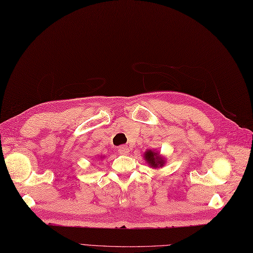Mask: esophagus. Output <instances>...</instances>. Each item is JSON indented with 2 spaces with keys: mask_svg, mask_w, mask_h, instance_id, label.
Returning <instances> with one entry per match:
<instances>
[{
  "mask_svg": "<svg viewBox=\"0 0 253 253\" xmlns=\"http://www.w3.org/2000/svg\"><path fill=\"white\" fill-rule=\"evenodd\" d=\"M119 153L121 155H128L129 154V147L127 145H121L119 147Z\"/></svg>",
  "mask_w": 253,
  "mask_h": 253,
  "instance_id": "obj_1",
  "label": "esophagus"
}]
</instances>
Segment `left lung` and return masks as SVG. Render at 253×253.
I'll use <instances>...</instances> for the list:
<instances>
[{
	"mask_svg": "<svg viewBox=\"0 0 253 253\" xmlns=\"http://www.w3.org/2000/svg\"><path fill=\"white\" fill-rule=\"evenodd\" d=\"M144 160L147 163V165L150 166L152 169H158V168H163L166 165V161L167 159L161 156L159 154V152L157 151H152V150H147L144 155Z\"/></svg>",
	"mask_w": 253,
	"mask_h": 253,
	"instance_id": "left-lung-1",
	"label": "left lung"
}]
</instances>
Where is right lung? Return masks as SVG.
Returning a JSON list of instances; mask_svg holds the SVG:
<instances>
[{
  "label": "right lung",
  "mask_w": 253,
  "mask_h": 253,
  "mask_svg": "<svg viewBox=\"0 0 253 253\" xmlns=\"http://www.w3.org/2000/svg\"><path fill=\"white\" fill-rule=\"evenodd\" d=\"M102 158H105V156H100V159H102Z\"/></svg>",
  "instance_id": "obj_1"
}]
</instances>
